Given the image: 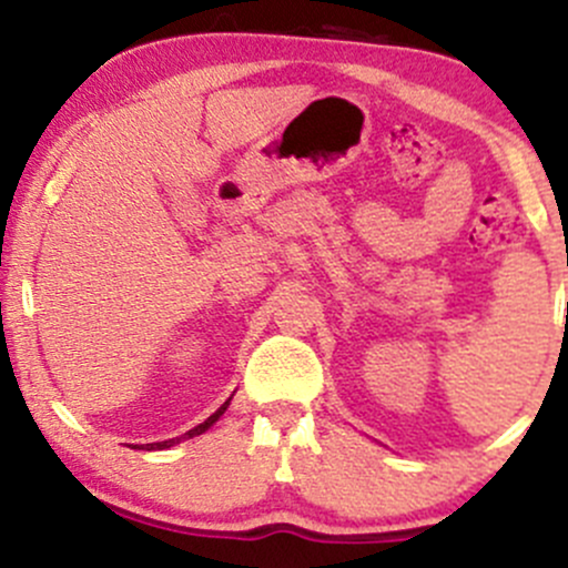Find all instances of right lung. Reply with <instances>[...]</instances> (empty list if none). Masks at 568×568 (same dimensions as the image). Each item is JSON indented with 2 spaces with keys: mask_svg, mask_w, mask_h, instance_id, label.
Returning <instances> with one entry per match:
<instances>
[{
  "mask_svg": "<svg viewBox=\"0 0 568 568\" xmlns=\"http://www.w3.org/2000/svg\"><path fill=\"white\" fill-rule=\"evenodd\" d=\"M225 409H227V400H225V404H222V406H220V409H216V412H214V415H211V417H209V420H203V423H200V426L189 428V432H186V434H183V437H181V439H189V437H197V434H203V432H205V428H209V426H214V423H216V420H220V415H222V412H225ZM170 445H175V439H164V443H151V445H148V448H145V450H164V448H170Z\"/></svg>",
  "mask_w": 568,
  "mask_h": 568,
  "instance_id": "add662e5",
  "label": "right lung"
}]
</instances>
